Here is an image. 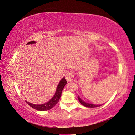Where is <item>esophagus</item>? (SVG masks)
Segmentation results:
<instances>
[{
  "mask_svg": "<svg viewBox=\"0 0 135 135\" xmlns=\"http://www.w3.org/2000/svg\"><path fill=\"white\" fill-rule=\"evenodd\" d=\"M74 73L72 71L68 72L65 75L66 80H67V81H68V82L72 81L74 79Z\"/></svg>",
  "mask_w": 135,
  "mask_h": 135,
  "instance_id": "obj_1",
  "label": "esophagus"
}]
</instances>
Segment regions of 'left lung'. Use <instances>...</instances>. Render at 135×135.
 <instances>
[{"label":"left lung","mask_w":135,"mask_h":135,"mask_svg":"<svg viewBox=\"0 0 135 135\" xmlns=\"http://www.w3.org/2000/svg\"><path fill=\"white\" fill-rule=\"evenodd\" d=\"M78 99L79 100V102H80V103L84 105V107H88V108H95V107H100L101 106V105H93V104H88V103H86V102H84L83 100H82L81 99V98H80L79 96H78Z\"/></svg>","instance_id":"1"}]
</instances>
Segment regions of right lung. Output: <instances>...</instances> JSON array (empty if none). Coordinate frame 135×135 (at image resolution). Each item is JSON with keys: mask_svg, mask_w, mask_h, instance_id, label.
I'll use <instances>...</instances> for the list:
<instances>
[{"mask_svg": "<svg viewBox=\"0 0 135 135\" xmlns=\"http://www.w3.org/2000/svg\"><path fill=\"white\" fill-rule=\"evenodd\" d=\"M35 43L36 42H34V41H31V42H30L28 43H27V44H32V43ZM67 83V80H65V77H64V78L61 80L60 82L59 83L58 87H57L56 93H55V95L54 96V97L52 98V99L49 100V101L46 102V103L41 104V105H35V104L30 103V102H27V101H26V102L31 107H32V108L34 109H36V110L43 111L49 110V109H51V108H53L54 106H55L57 104V103L58 102L59 98H61V93H62L64 87L65 86V85Z\"/></svg>", "mask_w": 135, "mask_h": 135, "instance_id": "obj_1", "label": "right lung"}]
</instances>
